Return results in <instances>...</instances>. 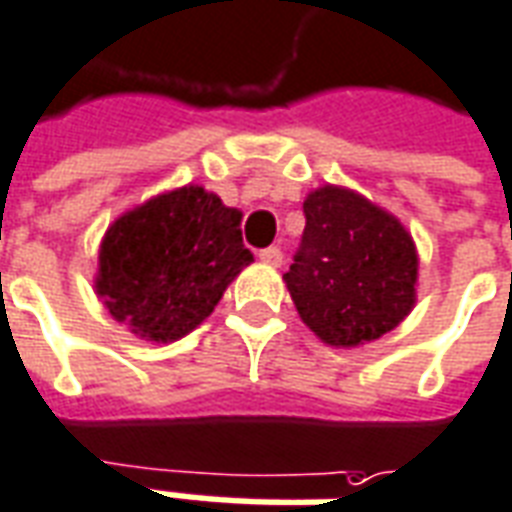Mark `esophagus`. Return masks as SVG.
I'll return each instance as SVG.
<instances>
[{"instance_id":"34e87169","label":"esophagus","mask_w":512,"mask_h":512,"mask_svg":"<svg viewBox=\"0 0 512 512\" xmlns=\"http://www.w3.org/2000/svg\"><path fill=\"white\" fill-rule=\"evenodd\" d=\"M259 259L264 261V264H270V267H281V261H283V253L281 248H264V251H259Z\"/></svg>"}]
</instances>
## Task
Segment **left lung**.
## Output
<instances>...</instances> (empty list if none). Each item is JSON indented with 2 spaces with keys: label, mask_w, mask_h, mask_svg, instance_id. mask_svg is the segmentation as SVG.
<instances>
[{
  "label": "left lung",
  "mask_w": 512,
  "mask_h": 512,
  "mask_svg": "<svg viewBox=\"0 0 512 512\" xmlns=\"http://www.w3.org/2000/svg\"><path fill=\"white\" fill-rule=\"evenodd\" d=\"M305 231L283 275L319 341L354 349L395 330L417 302V248L393 212L341 185L305 196Z\"/></svg>",
  "instance_id": "8db88e82"
}]
</instances>
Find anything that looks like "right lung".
<instances>
[{
    "mask_svg": "<svg viewBox=\"0 0 512 512\" xmlns=\"http://www.w3.org/2000/svg\"><path fill=\"white\" fill-rule=\"evenodd\" d=\"M242 212L182 185L122 212L103 234L95 294L111 319L152 343L193 333L253 261Z\"/></svg>",
    "mask_w": 512,
    "mask_h": 512,
    "instance_id": "obj_1",
    "label": "right lung"
}]
</instances>
